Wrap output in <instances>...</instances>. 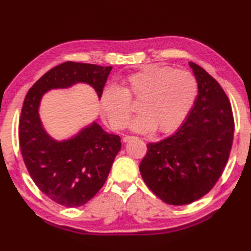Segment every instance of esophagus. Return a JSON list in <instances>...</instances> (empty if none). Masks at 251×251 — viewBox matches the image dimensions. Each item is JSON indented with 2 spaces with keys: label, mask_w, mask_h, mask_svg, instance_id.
Listing matches in <instances>:
<instances>
[{
  "label": "esophagus",
  "mask_w": 251,
  "mask_h": 251,
  "mask_svg": "<svg viewBox=\"0 0 251 251\" xmlns=\"http://www.w3.org/2000/svg\"><path fill=\"white\" fill-rule=\"evenodd\" d=\"M132 138H135V137H134V136H125L124 138H123V141H124V142H128L129 140L132 139Z\"/></svg>",
  "instance_id": "1"
}]
</instances>
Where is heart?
Returning <instances> with one entry per match:
<instances>
[{
    "label": "heart",
    "mask_w": 251,
    "mask_h": 251,
    "mask_svg": "<svg viewBox=\"0 0 251 251\" xmlns=\"http://www.w3.org/2000/svg\"><path fill=\"white\" fill-rule=\"evenodd\" d=\"M199 85L188 70L146 66L122 79L121 87H105L100 111L114 129H124L132 114L130 101H139L140 115L131 123L139 132H170L182 124L193 106Z\"/></svg>",
    "instance_id": "1"
}]
</instances>
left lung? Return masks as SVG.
Masks as SVG:
<instances>
[{"label": "left lung", "instance_id": "left-lung-1", "mask_svg": "<svg viewBox=\"0 0 251 251\" xmlns=\"http://www.w3.org/2000/svg\"><path fill=\"white\" fill-rule=\"evenodd\" d=\"M199 95L180 128L166 139L149 143L140 163L148 188L169 205L191 204L206 195L225 170L234 136L231 103L204 69L190 61Z\"/></svg>", "mask_w": 251, "mask_h": 251}]
</instances>
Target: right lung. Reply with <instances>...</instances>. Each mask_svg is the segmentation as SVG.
Wrapping results in <instances>:
<instances>
[{
	"label": "right lung",
	"mask_w": 251,
	"mask_h": 251,
	"mask_svg": "<svg viewBox=\"0 0 251 251\" xmlns=\"http://www.w3.org/2000/svg\"><path fill=\"white\" fill-rule=\"evenodd\" d=\"M111 70L112 67L63 62L36 81L25 98L19 122L21 155L37 188L59 205L79 207L98 193L121 150V138L94 122L71 139L54 140L40 120L42 96L52 88L86 83L100 98Z\"/></svg>",
	"instance_id": "right-lung-1"
}]
</instances>
